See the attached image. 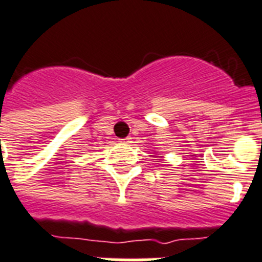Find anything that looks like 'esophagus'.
<instances>
[{
	"instance_id": "34e87169",
	"label": "esophagus",
	"mask_w": 262,
	"mask_h": 262,
	"mask_svg": "<svg viewBox=\"0 0 262 262\" xmlns=\"http://www.w3.org/2000/svg\"><path fill=\"white\" fill-rule=\"evenodd\" d=\"M130 142H132L130 137H126V138H122V140H120V144H122V145H129Z\"/></svg>"
}]
</instances>
